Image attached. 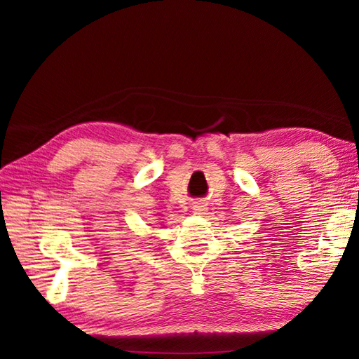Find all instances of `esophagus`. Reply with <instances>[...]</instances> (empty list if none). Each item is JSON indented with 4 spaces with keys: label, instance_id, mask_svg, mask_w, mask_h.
Segmentation results:
<instances>
[{
    "label": "esophagus",
    "instance_id": "obj_1",
    "mask_svg": "<svg viewBox=\"0 0 359 359\" xmlns=\"http://www.w3.org/2000/svg\"><path fill=\"white\" fill-rule=\"evenodd\" d=\"M191 209L196 215H203V214H205V212H208V204L203 203V201H196L193 204Z\"/></svg>",
    "mask_w": 359,
    "mask_h": 359
}]
</instances>
